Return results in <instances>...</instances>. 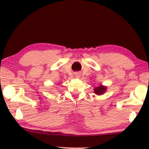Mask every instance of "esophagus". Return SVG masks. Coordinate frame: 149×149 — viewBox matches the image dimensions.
I'll use <instances>...</instances> for the list:
<instances>
[{"instance_id":"34e87169","label":"esophagus","mask_w":149,"mask_h":149,"mask_svg":"<svg viewBox=\"0 0 149 149\" xmlns=\"http://www.w3.org/2000/svg\"><path fill=\"white\" fill-rule=\"evenodd\" d=\"M80 76H81V74H80V73H79V72H75L74 73V77H76V78H79Z\"/></svg>"}]
</instances>
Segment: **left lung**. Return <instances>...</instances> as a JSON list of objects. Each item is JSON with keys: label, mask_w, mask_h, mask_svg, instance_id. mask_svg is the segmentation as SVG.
Returning a JSON list of instances; mask_svg holds the SVG:
<instances>
[{"label": "left lung", "mask_w": 149, "mask_h": 149, "mask_svg": "<svg viewBox=\"0 0 149 149\" xmlns=\"http://www.w3.org/2000/svg\"><path fill=\"white\" fill-rule=\"evenodd\" d=\"M93 90H94V93H95L96 95H102L107 90V87L104 86V85H99V86L97 87H95L94 89H93Z\"/></svg>", "instance_id": "1"}]
</instances>
